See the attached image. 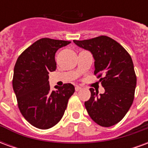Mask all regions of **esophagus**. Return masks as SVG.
Instances as JSON below:
<instances>
[{
	"mask_svg": "<svg viewBox=\"0 0 148 148\" xmlns=\"http://www.w3.org/2000/svg\"><path fill=\"white\" fill-rule=\"evenodd\" d=\"M82 87L81 86H75V90H76V91H79V90H82Z\"/></svg>",
	"mask_w": 148,
	"mask_h": 148,
	"instance_id": "34e87169",
	"label": "esophagus"
}]
</instances>
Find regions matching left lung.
<instances>
[{
    "mask_svg": "<svg viewBox=\"0 0 148 148\" xmlns=\"http://www.w3.org/2000/svg\"><path fill=\"white\" fill-rule=\"evenodd\" d=\"M90 51L95 62L94 74L100 78L105 93L90 88L91 97L85 106L91 119L102 127H111L124 117L132 105L136 75L130 55L116 40L106 36L74 40Z\"/></svg>",
    "mask_w": 148,
    "mask_h": 148,
    "instance_id": "left-lung-1",
    "label": "left lung"
}]
</instances>
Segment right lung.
Instances as JSON below:
<instances>
[{
    "label": "right lung",
    "instance_id": "add662e5",
    "mask_svg": "<svg viewBox=\"0 0 148 148\" xmlns=\"http://www.w3.org/2000/svg\"><path fill=\"white\" fill-rule=\"evenodd\" d=\"M71 42L42 38L24 50L15 64L12 87L18 108L37 128L48 129L58 124L74 93L71 83L51 90L48 81L49 73L56 70L55 53Z\"/></svg>",
    "mask_w": 148,
    "mask_h": 148
}]
</instances>
